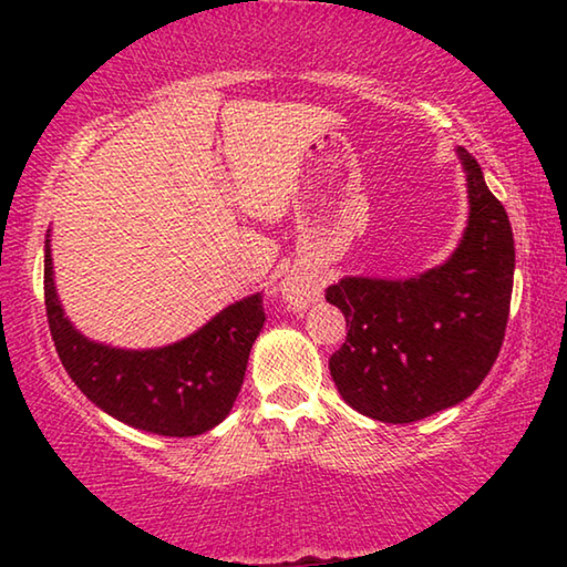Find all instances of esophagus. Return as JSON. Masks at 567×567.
I'll use <instances>...</instances> for the list:
<instances>
[{"label":"esophagus","mask_w":567,"mask_h":567,"mask_svg":"<svg viewBox=\"0 0 567 567\" xmlns=\"http://www.w3.org/2000/svg\"><path fill=\"white\" fill-rule=\"evenodd\" d=\"M280 292H282V300L287 302V307L295 312L305 310V307L318 300V295H320L318 285H315L310 277H305V275L287 277V280H282V285H280Z\"/></svg>","instance_id":"34e87169"}]
</instances>
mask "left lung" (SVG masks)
Returning a JSON list of instances; mask_svg holds the SVG:
<instances>
[{
  "label": "left lung",
  "instance_id": "obj_1",
  "mask_svg": "<svg viewBox=\"0 0 567 567\" xmlns=\"http://www.w3.org/2000/svg\"><path fill=\"white\" fill-rule=\"evenodd\" d=\"M467 227L443 265L412 277H342L328 302L348 320L330 358L342 400L372 420L415 422L473 395L491 372L511 312L515 245L483 169L457 147Z\"/></svg>",
  "mask_w": 567,
  "mask_h": 567
}]
</instances>
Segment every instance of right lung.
<instances>
[{
  "mask_svg": "<svg viewBox=\"0 0 567 567\" xmlns=\"http://www.w3.org/2000/svg\"><path fill=\"white\" fill-rule=\"evenodd\" d=\"M44 305L56 354L74 385L114 420L165 437L203 435L229 415L265 324L262 295L255 292L165 348L124 350L84 338L56 295L50 235Z\"/></svg>",
  "mask_w": 567,
  "mask_h": 567,
  "instance_id": "right-lung-1",
  "label": "right lung"
}]
</instances>
